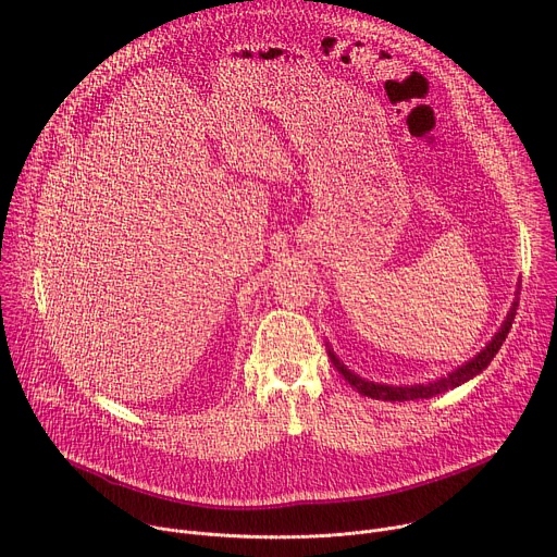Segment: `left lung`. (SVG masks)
<instances>
[{
	"mask_svg": "<svg viewBox=\"0 0 557 557\" xmlns=\"http://www.w3.org/2000/svg\"><path fill=\"white\" fill-rule=\"evenodd\" d=\"M518 295H520V288L516 290V299L505 317L503 326L498 329V333L492 337V342L475 355L473 359L465 361L462 366H458L456 370L447 372V376H438L434 381H428V383H414V385H389V383H374V381H368L363 376H359L357 372H352L337 355L335 350L326 344L329 348V357L333 361V366L339 370V374L363 396H370V399H379V401H417V399H430V396H436V394H443L447 389H454L462 383H467L469 379H473L475 374H481L490 363L492 359L496 357V352L500 350L503 342L507 339L509 331H511V322L516 317V306H518Z\"/></svg>",
	"mask_w": 557,
	"mask_h": 557,
	"instance_id": "left-lung-1",
	"label": "left lung"
}]
</instances>
